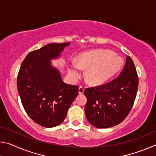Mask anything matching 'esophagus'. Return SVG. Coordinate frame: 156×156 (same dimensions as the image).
Wrapping results in <instances>:
<instances>
[{
  "label": "esophagus",
  "instance_id": "34e87169",
  "mask_svg": "<svg viewBox=\"0 0 156 156\" xmlns=\"http://www.w3.org/2000/svg\"><path fill=\"white\" fill-rule=\"evenodd\" d=\"M78 93L79 94H83L84 93V87H80L78 89Z\"/></svg>",
  "mask_w": 156,
  "mask_h": 156
}]
</instances>
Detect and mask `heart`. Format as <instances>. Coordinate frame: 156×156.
Instances as JSON below:
<instances>
[{"mask_svg":"<svg viewBox=\"0 0 156 156\" xmlns=\"http://www.w3.org/2000/svg\"><path fill=\"white\" fill-rule=\"evenodd\" d=\"M122 60L113 52L105 49L84 52L79 55L77 61H72L69 73L73 80L82 74V68H87V80L94 85L103 84L117 73L122 66Z\"/></svg>","mask_w":156,"mask_h":156,"instance_id":"obj_1","label":"heart"}]
</instances>
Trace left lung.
I'll return each mask as SVG.
<instances>
[{"mask_svg": "<svg viewBox=\"0 0 156 156\" xmlns=\"http://www.w3.org/2000/svg\"><path fill=\"white\" fill-rule=\"evenodd\" d=\"M138 76L130 56L117 78L101 85L87 88L84 107L89 122L99 129L119 125L133 107L138 88Z\"/></svg>", "mask_w": 156, "mask_h": 156, "instance_id": "left-lung-1", "label": "left lung"}]
</instances>
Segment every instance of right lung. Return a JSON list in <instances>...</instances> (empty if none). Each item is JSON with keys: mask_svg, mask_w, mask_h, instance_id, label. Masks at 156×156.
<instances>
[{"mask_svg": "<svg viewBox=\"0 0 156 156\" xmlns=\"http://www.w3.org/2000/svg\"><path fill=\"white\" fill-rule=\"evenodd\" d=\"M69 44L51 43L30 52L18 72V91L26 113L34 122L47 128L63 122L78 94V87L65 83L50 62Z\"/></svg>", "mask_w": 156, "mask_h": 156, "instance_id": "1", "label": "right lung"}]
</instances>
